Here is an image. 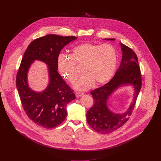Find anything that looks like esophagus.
Instances as JSON below:
<instances>
[{"label":"esophagus","mask_w":161,"mask_h":161,"mask_svg":"<svg viewBox=\"0 0 161 161\" xmlns=\"http://www.w3.org/2000/svg\"><path fill=\"white\" fill-rule=\"evenodd\" d=\"M76 96L77 98H79L80 97H81L83 95V93H81V92H76Z\"/></svg>","instance_id":"1"}]
</instances>
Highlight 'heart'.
<instances>
[{
  "label": "heart",
  "instance_id": "b5f03b06",
  "mask_svg": "<svg viewBox=\"0 0 161 161\" xmlns=\"http://www.w3.org/2000/svg\"><path fill=\"white\" fill-rule=\"evenodd\" d=\"M117 60V52L113 45L84 42L73 49L71 56L59 55L57 67L62 76L73 83L78 77L75 64L83 65L84 74L75 83L74 87L86 90L95 83L101 85L108 81L116 71Z\"/></svg>",
  "mask_w": 161,
  "mask_h": 161
}]
</instances>
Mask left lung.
<instances>
[{"mask_svg":"<svg viewBox=\"0 0 161 161\" xmlns=\"http://www.w3.org/2000/svg\"><path fill=\"white\" fill-rule=\"evenodd\" d=\"M114 41V39H104ZM122 58L119 69L113 78L104 85L90 92L94 103L86 113L88 125L96 132L108 134L121 127L129 120L134 110L137 96L142 88V75L138 60L135 52L120 42ZM124 85H132L135 94L133 102L125 112L114 114L107 106L108 97L117 89Z\"/></svg>","mask_w":161,"mask_h":161,"instance_id":"8db88e82","label":"left lung"}]
</instances>
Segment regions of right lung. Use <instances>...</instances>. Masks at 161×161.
Wrapping results in <instances>:
<instances>
[{"instance_id":"add662e5","label":"right lung","mask_w":161,"mask_h":161,"mask_svg":"<svg viewBox=\"0 0 161 161\" xmlns=\"http://www.w3.org/2000/svg\"><path fill=\"white\" fill-rule=\"evenodd\" d=\"M76 39L55 34L41 37L31 42L22 58L16 80L18 94L28 117L41 127L51 129L62 124L67 116V104L76 99L57 71V58L65 46ZM34 60L48 65L49 83L40 93L32 90L28 84V71Z\"/></svg>"}]
</instances>
